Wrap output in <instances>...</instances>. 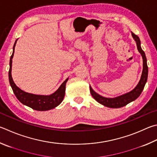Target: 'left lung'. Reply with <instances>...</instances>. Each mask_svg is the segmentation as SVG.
Wrapping results in <instances>:
<instances>
[{
    "label": "left lung",
    "mask_w": 157,
    "mask_h": 157,
    "mask_svg": "<svg viewBox=\"0 0 157 157\" xmlns=\"http://www.w3.org/2000/svg\"><path fill=\"white\" fill-rule=\"evenodd\" d=\"M133 39L136 42V47L139 52L141 55L142 59H143V71H142L141 76L139 80L138 84L136 85L135 88L128 93H126L123 95H119L115 98H105L97 93L95 90L90 86V91L93 98L98 102V103L104 105V106L113 108H121L124 106H126L128 104L130 103L133 101H135L136 99L139 98V96L141 95L142 91H143L145 85H146L147 79L148 75V67L147 64V59L146 57L144 51L142 50L141 47V41L139 37L135 35V33L131 32Z\"/></svg>",
    "instance_id": "obj_1"
}]
</instances>
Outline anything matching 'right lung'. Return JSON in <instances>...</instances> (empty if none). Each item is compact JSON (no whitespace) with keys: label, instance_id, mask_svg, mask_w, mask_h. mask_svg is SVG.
I'll return each instance as SVG.
<instances>
[{"label":"right lung","instance_id":"right-lung-1","mask_svg":"<svg viewBox=\"0 0 157 157\" xmlns=\"http://www.w3.org/2000/svg\"><path fill=\"white\" fill-rule=\"evenodd\" d=\"M18 39L16 40L13 44V53L10 58V71H9V81L10 86L12 88L13 93L15 94L17 99L21 102L22 104L32 108L33 110L38 111H45L51 110L56 108L61 104L65 95V89H66V84L69 79L67 78L64 81L58 89L53 93L49 95H36V94L29 93L21 90V88L16 86L11 76V67H12V59L13 57L14 49H15L16 44Z\"/></svg>","mask_w":157,"mask_h":157}]
</instances>
